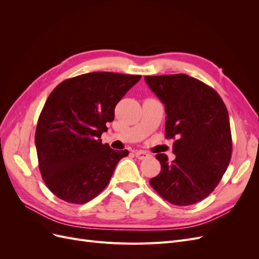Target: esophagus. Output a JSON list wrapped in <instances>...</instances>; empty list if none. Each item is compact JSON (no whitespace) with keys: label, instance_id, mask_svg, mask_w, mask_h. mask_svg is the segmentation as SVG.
<instances>
[{"label":"esophagus","instance_id":"34e87169","mask_svg":"<svg viewBox=\"0 0 259 259\" xmlns=\"http://www.w3.org/2000/svg\"><path fill=\"white\" fill-rule=\"evenodd\" d=\"M135 156L139 160H144L149 156V153H147L146 151L143 150H139V151H135Z\"/></svg>","mask_w":259,"mask_h":259}]
</instances>
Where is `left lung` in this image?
<instances>
[{
  "mask_svg": "<svg viewBox=\"0 0 259 259\" xmlns=\"http://www.w3.org/2000/svg\"><path fill=\"white\" fill-rule=\"evenodd\" d=\"M165 105V138L174 139V161L161 164L150 185L174 205L195 204L214 191L229 165L232 138L228 110L217 92L187 74L145 76Z\"/></svg>",
  "mask_w": 259,
  "mask_h": 259,
  "instance_id": "8db88e82",
  "label": "left lung"
}]
</instances>
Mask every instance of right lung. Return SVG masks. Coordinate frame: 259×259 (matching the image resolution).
Returning <instances> with one entry per match:
<instances>
[{
    "instance_id": "1",
    "label": "right lung",
    "mask_w": 259,
    "mask_h": 259,
    "mask_svg": "<svg viewBox=\"0 0 259 259\" xmlns=\"http://www.w3.org/2000/svg\"><path fill=\"white\" fill-rule=\"evenodd\" d=\"M142 75L91 72L67 79L51 93L38 116L35 148L49 189L60 200L84 204L103 191L127 150L101 143L114 108Z\"/></svg>"
}]
</instances>
